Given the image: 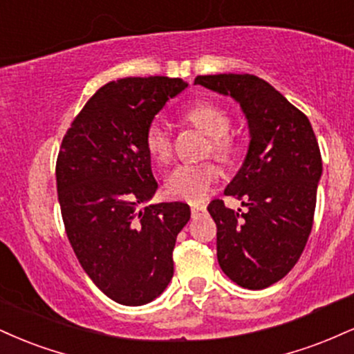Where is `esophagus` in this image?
I'll list each match as a JSON object with an SVG mask.
<instances>
[{
	"label": "esophagus",
	"mask_w": 354,
	"mask_h": 354,
	"mask_svg": "<svg viewBox=\"0 0 354 354\" xmlns=\"http://www.w3.org/2000/svg\"><path fill=\"white\" fill-rule=\"evenodd\" d=\"M206 211L205 206H191V216L198 218L200 214H203Z\"/></svg>",
	"instance_id": "esophagus-1"
}]
</instances>
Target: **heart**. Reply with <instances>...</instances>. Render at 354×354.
<instances>
[{
	"label": "heart",
	"mask_w": 354,
	"mask_h": 354,
	"mask_svg": "<svg viewBox=\"0 0 354 354\" xmlns=\"http://www.w3.org/2000/svg\"><path fill=\"white\" fill-rule=\"evenodd\" d=\"M181 118L209 136L211 151L218 158H230L234 151V138L230 133L231 118L228 109L214 101H198L183 109ZM145 148L153 161L166 163L171 158L173 143L161 124L153 123L145 133ZM219 169L213 163H185L176 166L165 178V193L173 200L198 203L208 194Z\"/></svg>",
	"instance_id": "heart-1"
}]
</instances>
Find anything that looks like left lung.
<instances>
[{"instance_id": "obj_1", "label": "left lung", "mask_w": 354, "mask_h": 354, "mask_svg": "<svg viewBox=\"0 0 354 354\" xmlns=\"http://www.w3.org/2000/svg\"><path fill=\"white\" fill-rule=\"evenodd\" d=\"M194 84L231 96L248 120L246 158L225 189L248 209L213 200L208 211L223 273L263 290L290 273L310 238L323 171L318 141L306 115L258 76L208 75Z\"/></svg>"}]
</instances>
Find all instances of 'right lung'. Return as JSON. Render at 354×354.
Returning <instances> with one entry per match:
<instances>
[{
  "instance_id": "right-lung-1",
  "label": "right lung",
  "mask_w": 354,
  "mask_h": 354,
  "mask_svg": "<svg viewBox=\"0 0 354 354\" xmlns=\"http://www.w3.org/2000/svg\"><path fill=\"white\" fill-rule=\"evenodd\" d=\"M188 84L180 78H123L101 86L73 120L56 161L64 230L80 265L113 301L141 306L173 278L186 203L143 209L158 183L145 133L166 101Z\"/></svg>"
}]
</instances>
